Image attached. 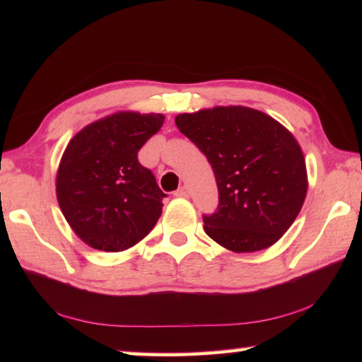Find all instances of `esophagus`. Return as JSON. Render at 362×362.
<instances>
[{
	"mask_svg": "<svg viewBox=\"0 0 362 362\" xmlns=\"http://www.w3.org/2000/svg\"><path fill=\"white\" fill-rule=\"evenodd\" d=\"M188 188L187 187H180L177 192L174 193V196H177V198H188Z\"/></svg>",
	"mask_w": 362,
	"mask_h": 362,
	"instance_id": "esophagus-1",
	"label": "esophagus"
}]
</instances>
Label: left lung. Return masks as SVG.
I'll return each instance as SVG.
<instances>
[{
  "label": "left lung",
  "instance_id": "1",
  "mask_svg": "<svg viewBox=\"0 0 362 362\" xmlns=\"http://www.w3.org/2000/svg\"><path fill=\"white\" fill-rule=\"evenodd\" d=\"M175 124L207 158L218 206L204 214V231L233 252L276 243L297 218L306 196L305 158L292 134L247 107L182 113Z\"/></svg>",
  "mask_w": 362,
  "mask_h": 362
}]
</instances>
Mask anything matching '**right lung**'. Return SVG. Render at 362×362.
Instances as JSON below:
<instances>
[{"instance_id":"obj_1","label":"right lung","mask_w":362,"mask_h":362,"mask_svg":"<svg viewBox=\"0 0 362 362\" xmlns=\"http://www.w3.org/2000/svg\"><path fill=\"white\" fill-rule=\"evenodd\" d=\"M163 121V115L122 112L70 140L57 173V199L66 222L90 247L119 252L156 225L168 194L137 153Z\"/></svg>"}]
</instances>
